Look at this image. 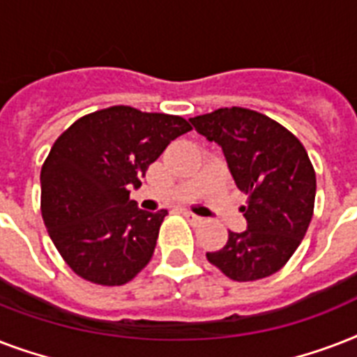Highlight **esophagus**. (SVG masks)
Returning <instances> with one entry per match:
<instances>
[{
	"mask_svg": "<svg viewBox=\"0 0 357 357\" xmlns=\"http://www.w3.org/2000/svg\"><path fill=\"white\" fill-rule=\"evenodd\" d=\"M183 217L187 218L189 222H192V224H200L202 220H204V218L198 217V215H195V213H190V211H183Z\"/></svg>",
	"mask_w": 357,
	"mask_h": 357,
	"instance_id": "obj_1",
	"label": "esophagus"
}]
</instances>
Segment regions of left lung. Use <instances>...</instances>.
I'll use <instances>...</instances> for the list:
<instances>
[{
  "label": "left lung",
  "mask_w": 357,
  "mask_h": 357,
  "mask_svg": "<svg viewBox=\"0 0 357 357\" xmlns=\"http://www.w3.org/2000/svg\"><path fill=\"white\" fill-rule=\"evenodd\" d=\"M198 133L222 146L248 228L229 231L207 261L234 282L276 274L302 243L315 207L317 178L304 144L266 114L224 107L190 119Z\"/></svg>",
  "instance_id": "obj_1"
}]
</instances>
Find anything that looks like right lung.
<instances>
[{"instance_id": "obj_1", "label": "right lung", "mask_w": 357, "mask_h": 357, "mask_svg": "<svg viewBox=\"0 0 357 357\" xmlns=\"http://www.w3.org/2000/svg\"><path fill=\"white\" fill-rule=\"evenodd\" d=\"M190 129L176 114L113 105L77 119L55 140L40 170V211L77 276L114 287L150 263L168 213L139 209L129 189Z\"/></svg>"}]
</instances>
